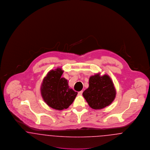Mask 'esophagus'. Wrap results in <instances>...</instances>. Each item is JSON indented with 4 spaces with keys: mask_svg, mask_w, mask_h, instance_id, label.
Returning a JSON list of instances; mask_svg holds the SVG:
<instances>
[{
    "mask_svg": "<svg viewBox=\"0 0 150 150\" xmlns=\"http://www.w3.org/2000/svg\"><path fill=\"white\" fill-rule=\"evenodd\" d=\"M82 94H83V91H80V92H78L79 96H81V95H82Z\"/></svg>",
    "mask_w": 150,
    "mask_h": 150,
    "instance_id": "1",
    "label": "esophagus"
}]
</instances>
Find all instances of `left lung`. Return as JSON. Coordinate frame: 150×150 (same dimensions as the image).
Here are the masks:
<instances>
[{
    "label": "left lung",
    "instance_id": "1",
    "mask_svg": "<svg viewBox=\"0 0 150 150\" xmlns=\"http://www.w3.org/2000/svg\"><path fill=\"white\" fill-rule=\"evenodd\" d=\"M116 95L112 80L107 74L101 76L100 72L89 78V86L83 93L88 105L94 110L102 109L110 105Z\"/></svg>",
    "mask_w": 150,
    "mask_h": 150
}]
</instances>
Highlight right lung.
I'll return each instance as SVG.
<instances>
[{
  "label": "right lung",
  "mask_w": 150,
  "mask_h": 150,
  "mask_svg": "<svg viewBox=\"0 0 150 150\" xmlns=\"http://www.w3.org/2000/svg\"><path fill=\"white\" fill-rule=\"evenodd\" d=\"M64 71L59 67L51 70L43 79L40 86L44 101L49 107L60 111L69 107L78 94L69 87L68 80L61 78Z\"/></svg>",
  "instance_id": "add662e5"
}]
</instances>
